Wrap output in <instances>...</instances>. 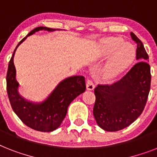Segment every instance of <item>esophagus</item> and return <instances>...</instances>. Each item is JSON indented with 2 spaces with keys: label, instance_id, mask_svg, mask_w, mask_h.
I'll list each match as a JSON object with an SVG mask.
<instances>
[{
  "label": "esophagus",
  "instance_id": "esophagus-1",
  "mask_svg": "<svg viewBox=\"0 0 157 157\" xmlns=\"http://www.w3.org/2000/svg\"><path fill=\"white\" fill-rule=\"evenodd\" d=\"M86 89L88 90H93L94 89V84L90 79H87V81H86Z\"/></svg>",
  "mask_w": 157,
  "mask_h": 157
}]
</instances>
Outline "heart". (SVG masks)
I'll return each instance as SVG.
<instances>
[{
    "label": "heart",
    "mask_w": 157,
    "mask_h": 157,
    "mask_svg": "<svg viewBox=\"0 0 157 157\" xmlns=\"http://www.w3.org/2000/svg\"><path fill=\"white\" fill-rule=\"evenodd\" d=\"M111 55L101 71V76L106 81L115 79L129 67L136 56V50L120 38H111L103 42L101 56L106 58Z\"/></svg>",
    "instance_id": "1"
}]
</instances>
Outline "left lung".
<instances>
[{
	"mask_svg": "<svg viewBox=\"0 0 157 157\" xmlns=\"http://www.w3.org/2000/svg\"><path fill=\"white\" fill-rule=\"evenodd\" d=\"M131 36L137 44L138 63L119 81L94 89V116L99 127L107 132L120 131L136 121L144 109L150 91L148 56L136 34L132 32Z\"/></svg>",
	"mask_w": 157,
	"mask_h": 157,
	"instance_id": "obj_1",
	"label": "left lung"
}]
</instances>
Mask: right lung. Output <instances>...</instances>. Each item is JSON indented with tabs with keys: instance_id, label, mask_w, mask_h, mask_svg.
Instances as JSON below:
<instances>
[{
	"instance_id": "add662e5",
	"label": "right lung",
	"mask_w": 157,
	"mask_h": 157,
	"mask_svg": "<svg viewBox=\"0 0 157 157\" xmlns=\"http://www.w3.org/2000/svg\"><path fill=\"white\" fill-rule=\"evenodd\" d=\"M54 31L55 29L39 26L31 30L19 42L10 59L8 66L6 83L7 94L12 109L27 127L39 132H50L57 129L65 118L68 105L76 97L85 91V77L70 76L58 84L49 96L42 102L26 101L19 95V84L16 81V69L13 63L15 51L29 35L39 30Z\"/></svg>"
}]
</instances>
